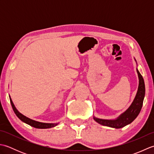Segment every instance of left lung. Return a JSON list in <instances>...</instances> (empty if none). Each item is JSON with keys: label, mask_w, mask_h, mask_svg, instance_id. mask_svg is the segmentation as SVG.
<instances>
[{"label": "left lung", "mask_w": 154, "mask_h": 154, "mask_svg": "<svg viewBox=\"0 0 154 154\" xmlns=\"http://www.w3.org/2000/svg\"><path fill=\"white\" fill-rule=\"evenodd\" d=\"M137 73H138L139 77L138 90L135 99L129 109L125 112L121 114L119 119L114 120H103L94 118V120L103 126L114 128H121L131 123L138 116L142 109L143 98L145 96V84L142 75L140 74L138 69H137Z\"/></svg>", "instance_id": "left-lung-1"}]
</instances>
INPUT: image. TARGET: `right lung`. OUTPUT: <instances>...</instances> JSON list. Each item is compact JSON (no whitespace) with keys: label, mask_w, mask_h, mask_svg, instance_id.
Returning <instances> with one entry per match:
<instances>
[{"label":"right lung","mask_w":154,"mask_h":154,"mask_svg":"<svg viewBox=\"0 0 154 154\" xmlns=\"http://www.w3.org/2000/svg\"><path fill=\"white\" fill-rule=\"evenodd\" d=\"M10 100H11V105L12 107V109L14 110V113L16 114V115L18 116V119L20 120H21L22 122H25L26 124H28L32 127L35 128H40V129H46V128H52L54 127L55 126H57V124H50V123H42V122H37V121H35L32 120L29 118L25 116L22 114L21 113H20L18 111L16 110V109L15 108L14 104H13L12 101L11 100V98H10Z\"/></svg>","instance_id":"add662e5"}]
</instances>
